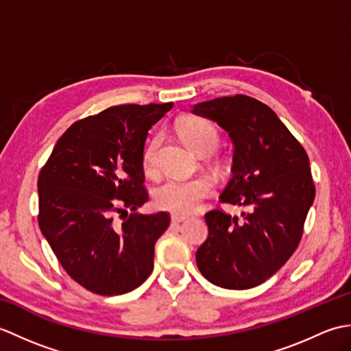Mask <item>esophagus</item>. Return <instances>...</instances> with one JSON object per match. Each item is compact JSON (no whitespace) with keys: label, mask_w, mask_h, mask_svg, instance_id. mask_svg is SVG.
<instances>
[{"label":"esophagus","mask_w":351,"mask_h":351,"mask_svg":"<svg viewBox=\"0 0 351 351\" xmlns=\"http://www.w3.org/2000/svg\"><path fill=\"white\" fill-rule=\"evenodd\" d=\"M184 220H185L184 215H180V214H173V215H171V221H173V223H181V221H184Z\"/></svg>","instance_id":"34e87169"}]
</instances>
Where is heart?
<instances>
[{"label":"heart","mask_w":351,"mask_h":351,"mask_svg":"<svg viewBox=\"0 0 351 351\" xmlns=\"http://www.w3.org/2000/svg\"><path fill=\"white\" fill-rule=\"evenodd\" d=\"M178 136L196 154L214 151L220 143V132L204 117L185 116L175 125ZM161 136H154L143 151V169L147 175L158 171V149ZM213 181L205 175L191 180H169L155 191V202L162 210L185 215L196 211L199 205L211 195Z\"/></svg>","instance_id":"1"}]
</instances>
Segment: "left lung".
<instances>
[{
  "instance_id": "8db88e82",
  "label": "left lung",
  "mask_w": 351,
  "mask_h": 351,
  "mask_svg": "<svg viewBox=\"0 0 351 351\" xmlns=\"http://www.w3.org/2000/svg\"><path fill=\"white\" fill-rule=\"evenodd\" d=\"M193 113L217 122L232 138V178L220 200L245 206L243 221L223 210L205 214L208 238L197 268L228 289L258 287L299 245L315 197L309 156L274 111L245 95L200 102Z\"/></svg>"
}]
</instances>
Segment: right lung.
<instances>
[{
  "label": "right lung",
  "mask_w": 351,
  "mask_h": 351,
  "mask_svg": "<svg viewBox=\"0 0 351 351\" xmlns=\"http://www.w3.org/2000/svg\"><path fill=\"white\" fill-rule=\"evenodd\" d=\"M171 107L123 104L80 119L40 170L42 234L64 271L95 294L130 293L154 270L155 243L170 214L137 213L149 196L143 147L147 131Z\"/></svg>",
  "instance_id": "1"
}]
</instances>
